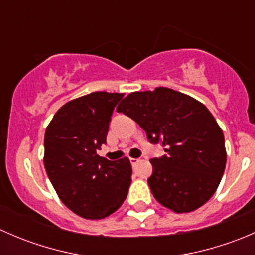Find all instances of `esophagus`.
Masks as SVG:
<instances>
[{
    "label": "esophagus",
    "mask_w": 255,
    "mask_h": 255,
    "mask_svg": "<svg viewBox=\"0 0 255 255\" xmlns=\"http://www.w3.org/2000/svg\"><path fill=\"white\" fill-rule=\"evenodd\" d=\"M129 160H130V164H132V166H135V165H137L138 161H139V159H137V158H130Z\"/></svg>",
    "instance_id": "obj_1"
}]
</instances>
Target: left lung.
<instances>
[{
    "label": "left lung",
    "mask_w": 255,
    "mask_h": 255,
    "mask_svg": "<svg viewBox=\"0 0 255 255\" xmlns=\"http://www.w3.org/2000/svg\"><path fill=\"white\" fill-rule=\"evenodd\" d=\"M145 130L164 154L150 160L149 187L176 213L191 212L212 197L226 168L225 137L207 107L168 87L128 95L117 107Z\"/></svg>",
    "instance_id": "8db88e82"
}]
</instances>
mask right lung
Returning <instances> with one entry per match:
<instances>
[{"label":"right lung","instance_id":"right-lung-1","mask_svg":"<svg viewBox=\"0 0 255 255\" xmlns=\"http://www.w3.org/2000/svg\"><path fill=\"white\" fill-rule=\"evenodd\" d=\"M123 94L97 91L64 105L44 137V166L59 199L74 213L100 220L117 211L132 179L129 159L107 160L96 150L106 144L116 105Z\"/></svg>","mask_w":255,"mask_h":255}]
</instances>
